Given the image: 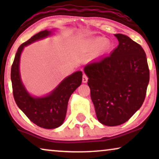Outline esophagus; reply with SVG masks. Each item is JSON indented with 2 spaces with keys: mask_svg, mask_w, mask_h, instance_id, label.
<instances>
[{
  "mask_svg": "<svg viewBox=\"0 0 159 159\" xmlns=\"http://www.w3.org/2000/svg\"><path fill=\"white\" fill-rule=\"evenodd\" d=\"M88 77H87L85 75H83V76H82V82H83V83H86V82H88Z\"/></svg>",
  "mask_w": 159,
  "mask_h": 159,
  "instance_id": "obj_1",
  "label": "esophagus"
}]
</instances>
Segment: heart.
Listing matches in <instances>:
<instances>
[{
	"instance_id": "b5f03b06",
	"label": "heart",
	"mask_w": 159,
	"mask_h": 159,
	"mask_svg": "<svg viewBox=\"0 0 159 159\" xmlns=\"http://www.w3.org/2000/svg\"><path fill=\"white\" fill-rule=\"evenodd\" d=\"M109 45V43L105 38H96L84 43L81 47V51L84 55L90 56L98 53L101 49L107 48Z\"/></svg>"
}]
</instances>
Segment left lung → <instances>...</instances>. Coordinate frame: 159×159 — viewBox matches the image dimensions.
<instances>
[{
  "label": "left lung",
  "instance_id": "1",
  "mask_svg": "<svg viewBox=\"0 0 159 159\" xmlns=\"http://www.w3.org/2000/svg\"><path fill=\"white\" fill-rule=\"evenodd\" d=\"M114 35L119 45L112 53L84 68L98 120L110 127L122 125L141 107L150 79L143 48L127 35Z\"/></svg>",
  "mask_w": 159,
  "mask_h": 159
}]
</instances>
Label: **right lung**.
I'll return each mask as SVG.
<instances>
[{"mask_svg": "<svg viewBox=\"0 0 159 159\" xmlns=\"http://www.w3.org/2000/svg\"><path fill=\"white\" fill-rule=\"evenodd\" d=\"M45 30L32 36L19 47L11 71L13 95L16 105L32 122L45 129H55L64 123L69 99L82 83V72L77 71L63 80L54 90L43 97L32 96L26 90L19 71L20 56L24 48L52 34Z\"/></svg>", "mask_w": 159, "mask_h": 159, "instance_id": "obj_1", "label": "right lung"}]
</instances>
